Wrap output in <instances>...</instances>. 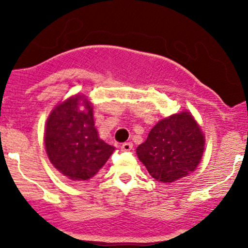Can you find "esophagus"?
Listing matches in <instances>:
<instances>
[{
    "mask_svg": "<svg viewBox=\"0 0 248 248\" xmlns=\"http://www.w3.org/2000/svg\"><path fill=\"white\" fill-rule=\"evenodd\" d=\"M120 149H122V151H130L131 149H133V144H131V143H124V144H122Z\"/></svg>",
    "mask_w": 248,
    "mask_h": 248,
    "instance_id": "esophagus-1",
    "label": "esophagus"
}]
</instances>
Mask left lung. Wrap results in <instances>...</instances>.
I'll return each mask as SVG.
<instances>
[{
    "instance_id": "1",
    "label": "left lung",
    "mask_w": 248,
    "mask_h": 248,
    "mask_svg": "<svg viewBox=\"0 0 248 248\" xmlns=\"http://www.w3.org/2000/svg\"><path fill=\"white\" fill-rule=\"evenodd\" d=\"M205 135L187 110L160 120L137 148L139 160L156 181L174 183L200 164Z\"/></svg>"
}]
</instances>
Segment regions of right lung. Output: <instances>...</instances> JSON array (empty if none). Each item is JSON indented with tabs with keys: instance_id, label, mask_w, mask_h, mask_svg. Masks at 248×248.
<instances>
[{
	"instance_id": "add662e5",
	"label": "right lung",
	"mask_w": 248,
	"mask_h": 248,
	"mask_svg": "<svg viewBox=\"0 0 248 248\" xmlns=\"http://www.w3.org/2000/svg\"><path fill=\"white\" fill-rule=\"evenodd\" d=\"M45 145L52 165L74 181L92 179L114 151L94 126L92 103L78 94L59 103L49 114Z\"/></svg>"
}]
</instances>
